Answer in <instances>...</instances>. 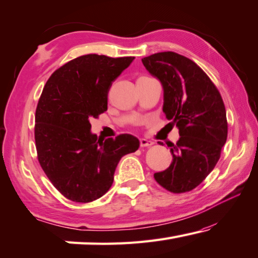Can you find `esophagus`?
Segmentation results:
<instances>
[{"label": "esophagus", "instance_id": "1", "mask_svg": "<svg viewBox=\"0 0 258 258\" xmlns=\"http://www.w3.org/2000/svg\"><path fill=\"white\" fill-rule=\"evenodd\" d=\"M154 142L150 141V140H147V139H140V146L144 148V147H149V146H153Z\"/></svg>", "mask_w": 258, "mask_h": 258}]
</instances>
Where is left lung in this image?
Here are the masks:
<instances>
[{"instance_id":"obj_1","label":"left lung","mask_w":258,"mask_h":258,"mask_svg":"<svg viewBox=\"0 0 258 258\" xmlns=\"http://www.w3.org/2000/svg\"><path fill=\"white\" fill-rule=\"evenodd\" d=\"M150 75L164 89L163 112L179 128V140L171 144L172 163L154 174L171 193L198 187L217 164L227 139L226 110L220 93L198 64L173 51L142 58ZM170 122V124H171Z\"/></svg>"}]
</instances>
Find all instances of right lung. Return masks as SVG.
Segmentation results:
<instances>
[{"label": "right lung", "mask_w": 258, "mask_h": 258, "mask_svg": "<svg viewBox=\"0 0 258 258\" xmlns=\"http://www.w3.org/2000/svg\"><path fill=\"white\" fill-rule=\"evenodd\" d=\"M133 59L84 55L57 69L44 85L35 111L38 159L56 189L73 202L103 196L120 158L140 146L131 134L100 140L89 122L107 111L112 81Z\"/></svg>", "instance_id": "add662e5"}]
</instances>
